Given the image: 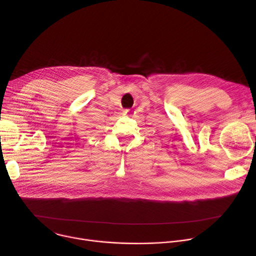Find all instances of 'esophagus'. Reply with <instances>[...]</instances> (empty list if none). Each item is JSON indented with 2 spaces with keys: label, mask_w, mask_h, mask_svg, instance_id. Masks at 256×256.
<instances>
[{
  "label": "esophagus",
  "mask_w": 256,
  "mask_h": 256,
  "mask_svg": "<svg viewBox=\"0 0 256 256\" xmlns=\"http://www.w3.org/2000/svg\"><path fill=\"white\" fill-rule=\"evenodd\" d=\"M129 112H130V110H129V108H126V110H124V114H128Z\"/></svg>",
  "instance_id": "esophagus-1"
}]
</instances>
